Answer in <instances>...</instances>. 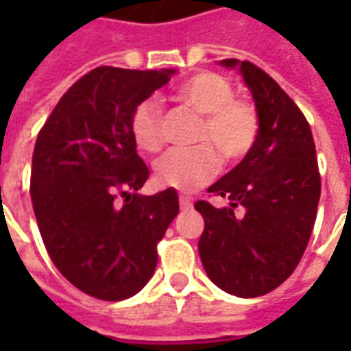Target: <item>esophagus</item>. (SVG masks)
Wrapping results in <instances>:
<instances>
[{"mask_svg": "<svg viewBox=\"0 0 351 351\" xmlns=\"http://www.w3.org/2000/svg\"><path fill=\"white\" fill-rule=\"evenodd\" d=\"M178 203H180V208H182V210H190L191 206H193V199L188 197V195H180V197H178Z\"/></svg>", "mask_w": 351, "mask_h": 351, "instance_id": "34e87169", "label": "esophagus"}]
</instances>
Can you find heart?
<instances>
[{
	"mask_svg": "<svg viewBox=\"0 0 351 351\" xmlns=\"http://www.w3.org/2000/svg\"><path fill=\"white\" fill-rule=\"evenodd\" d=\"M182 103L203 116L199 123V146L171 150L154 165V178L163 188L193 191L220 171V156L235 163L248 156L259 135V116L250 101L233 97V88L218 73L199 71L182 80L173 92ZM163 107L158 97H146L133 108L130 131L145 152L163 146Z\"/></svg>",
	"mask_w": 351,
	"mask_h": 351,
	"instance_id": "1",
	"label": "heart"
}]
</instances>
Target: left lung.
<instances>
[{"mask_svg": "<svg viewBox=\"0 0 351 351\" xmlns=\"http://www.w3.org/2000/svg\"><path fill=\"white\" fill-rule=\"evenodd\" d=\"M233 67L237 60H226ZM259 116L256 145L233 171L208 188L229 206L195 203L205 229L199 256L208 278L237 297H259L286 282L306 250L322 178L306 118L278 82L241 62Z\"/></svg>", "mask_w": 351, "mask_h": 351, "instance_id": "left-lung-1", "label": "left lung"}]
</instances>
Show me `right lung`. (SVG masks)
Masks as SVG:
<instances>
[{
    "mask_svg": "<svg viewBox=\"0 0 351 351\" xmlns=\"http://www.w3.org/2000/svg\"><path fill=\"white\" fill-rule=\"evenodd\" d=\"M173 73L95 67L37 135L29 193L45 248L73 286L101 301L143 289L178 214L175 190L137 193L150 171L130 131L133 108Z\"/></svg>",
    "mask_w": 351,
    "mask_h": 351,
    "instance_id": "obj_1",
    "label": "right lung"
}]
</instances>
